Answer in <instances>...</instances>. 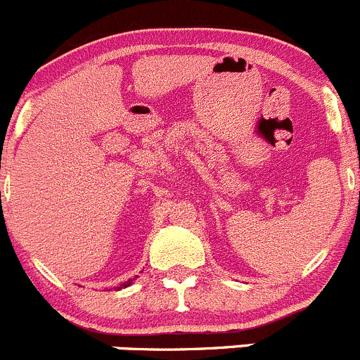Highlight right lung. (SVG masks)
Masks as SVG:
<instances>
[{
	"mask_svg": "<svg viewBox=\"0 0 360 360\" xmlns=\"http://www.w3.org/2000/svg\"><path fill=\"white\" fill-rule=\"evenodd\" d=\"M136 277H139V276H136ZM129 284H131V279H129V281H126V283H124V284H121V286H117V290H121V288H126V286H129Z\"/></svg>",
	"mask_w": 360,
	"mask_h": 360,
	"instance_id": "add662e5",
	"label": "right lung"
}]
</instances>
